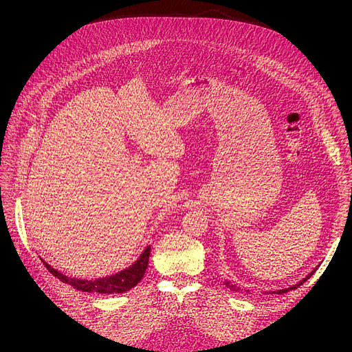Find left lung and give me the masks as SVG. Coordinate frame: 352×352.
<instances>
[{"instance_id":"obj_1","label":"left lung","mask_w":352,"mask_h":352,"mask_svg":"<svg viewBox=\"0 0 352 352\" xmlns=\"http://www.w3.org/2000/svg\"><path fill=\"white\" fill-rule=\"evenodd\" d=\"M314 272H316V270H313V272H311L310 274H307V276H305V278H304V279H302V280H301L300 283H296V285H294V286H291V287H286V289H279V291H274L273 294H285V292H287V291H292V289H296V287H298V286H301V285H302V283H304V282H305L307 279H310V278H311V274H313ZM226 285H228V287H229V289H232V291H235V286H233V285H230L229 282H226Z\"/></svg>"}]
</instances>
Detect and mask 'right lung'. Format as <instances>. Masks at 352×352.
I'll return each instance as SVG.
<instances>
[{"label": "right lung", "mask_w": 352, "mask_h": 352, "mask_svg": "<svg viewBox=\"0 0 352 352\" xmlns=\"http://www.w3.org/2000/svg\"><path fill=\"white\" fill-rule=\"evenodd\" d=\"M150 252H151V247H146L144 252L140 255V258H138L131 267H127L113 276H109V278H101L97 280H83V279L80 280L74 278H67V276L57 272L56 269H52L51 265L47 264L45 261L44 264L52 276H56V278L60 279L61 282L73 286L74 289H79L82 292H97V294H123L126 291L132 289L133 286H136L142 280L145 270L148 267Z\"/></svg>", "instance_id": "obj_1"}]
</instances>
